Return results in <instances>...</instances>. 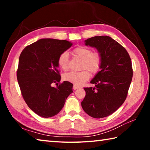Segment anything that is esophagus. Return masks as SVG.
<instances>
[{
	"label": "esophagus",
	"mask_w": 150,
	"mask_h": 150,
	"mask_svg": "<svg viewBox=\"0 0 150 150\" xmlns=\"http://www.w3.org/2000/svg\"><path fill=\"white\" fill-rule=\"evenodd\" d=\"M79 88V86H77V85H73V90H76V89H77V88Z\"/></svg>",
	"instance_id": "esophagus-1"
}]
</instances>
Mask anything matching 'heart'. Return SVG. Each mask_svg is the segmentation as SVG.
I'll list each match as a JSON object with an SVG mask.
<instances>
[{
    "label": "heart",
    "instance_id": "obj_1",
    "mask_svg": "<svg viewBox=\"0 0 150 150\" xmlns=\"http://www.w3.org/2000/svg\"><path fill=\"white\" fill-rule=\"evenodd\" d=\"M72 54L75 57L82 60L80 65V69L82 71L79 72L71 71L65 73L63 75V79L73 84L81 85L89 79L90 73L88 71L92 74H95L98 71L102 63V57L99 53L93 52L90 48L84 46L75 48L72 51ZM57 63L63 71L69 70L68 52H64L59 55L57 59Z\"/></svg>",
    "mask_w": 150,
    "mask_h": 150
}]
</instances>
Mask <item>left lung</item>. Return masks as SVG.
I'll return each instance as SVG.
<instances>
[{
	"instance_id": "left-lung-1",
	"label": "left lung",
	"mask_w": 150,
	"mask_h": 150,
	"mask_svg": "<svg viewBox=\"0 0 150 150\" xmlns=\"http://www.w3.org/2000/svg\"><path fill=\"white\" fill-rule=\"evenodd\" d=\"M86 45L96 48L102 57L100 71L86 87L82 108L93 118L110 115L125 101L133 76L130 55L125 48L107 35L86 40Z\"/></svg>"
}]
</instances>
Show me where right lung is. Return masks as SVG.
Segmentation results:
<instances>
[{"label":"right lung","instance_id":"obj_1","mask_svg":"<svg viewBox=\"0 0 150 150\" xmlns=\"http://www.w3.org/2000/svg\"><path fill=\"white\" fill-rule=\"evenodd\" d=\"M72 45L67 40L40 39L28 45L19 57L17 79L28 107L44 118L57 115L73 93V84L60 82L57 63L61 54ZM54 84H57L56 88Z\"/></svg>","mask_w":150,"mask_h":150}]
</instances>
